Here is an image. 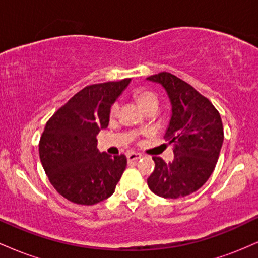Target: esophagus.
<instances>
[{
	"label": "esophagus",
	"mask_w": 258,
	"mask_h": 258,
	"mask_svg": "<svg viewBox=\"0 0 258 258\" xmlns=\"http://www.w3.org/2000/svg\"><path fill=\"white\" fill-rule=\"evenodd\" d=\"M141 158L142 155L139 153H135V152L127 153V160H128V161H137V160Z\"/></svg>",
	"instance_id": "esophagus-1"
}]
</instances>
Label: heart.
<instances>
[{
  "label": "heart",
  "instance_id": "1",
  "mask_svg": "<svg viewBox=\"0 0 258 258\" xmlns=\"http://www.w3.org/2000/svg\"><path fill=\"white\" fill-rule=\"evenodd\" d=\"M135 96H136V99H137V102L141 104V106L144 109V110H147V109L150 108V106H159V97L152 91H147V90L137 91ZM119 111H120V102L119 100H116V102L112 103L110 106L109 116H110L111 119H114V117H116L117 115H119Z\"/></svg>",
  "mask_w": 258,
  "mask_h": 258
}]
</instances>
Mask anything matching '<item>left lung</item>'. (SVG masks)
Listing matches in <instances>:
<instances>
[{"label": "left lung", "instance_id": "8db88e82", "mask_svg": "<svg viewBox=\"0 0 258 258\" xmlns=\"http://www.w3.org/2000/svg\"><path fill=\"white\" fill-rule=\"evenodd\" d=\"M147 80L162 85L170 98L172 115L164 138L174 154L170 164L154 156L148 186L159 197L177 199L197 191L214 172L224 138L221 115L206 97L172 74Z\"/></svg>", "mask_w": 258, "mask_h": 258}]
</instances>
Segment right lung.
Returning a JSON list of instances; mask_svg holds the SVG:
<instances>
[{
    "mask_svg": "<svg viewBox=\"0 0 258 258\" xmlns=\"http://www.w3.org/2000/svg\"><path fill=\"white\" fill-rule=\"evenodd\" d=\"M131 79L86 86L47 121L38 143L41 164L61 197L94 205L115 191L127 165L123 154L97 149V135L109 125L112 103Z\"/></svg>",
    "mask_w": 258,
    "mask_h": 258,
    "instance_id": "obj_1",
    "label": "right lung"
}]
</instances>
